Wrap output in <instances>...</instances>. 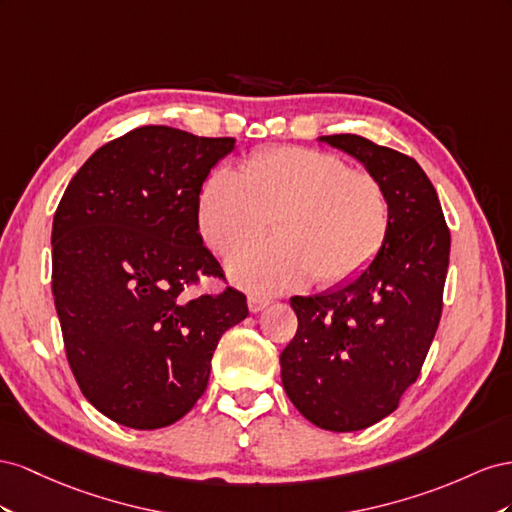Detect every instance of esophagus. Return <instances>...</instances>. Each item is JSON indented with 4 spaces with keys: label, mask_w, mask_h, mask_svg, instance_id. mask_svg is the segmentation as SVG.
I'll return each mask as SVG.
<instances>
[{
    "label": "esophagus",
    "mask_w": 512,
    "mask_h": 512,
    "mask_svg": "<svg viewBox=\"0 0 512 512\" xmlns=\"http://www.w3.org/2000/svg\"><path fill=\"white\" fill-rule=\"evenodd\" d=\"M270 302H272V300L266 298V296L251 294V296H248V309H251V313H259L261 309H266V306H268Z\"/></svg>",
    "instance_id": "obj_1"
}]
</instances>
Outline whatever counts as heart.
<instances>
[{"label": "heart", "mask_w": 512, "mask_h": 512, "mask_svg": "<svg viewBox=\"0 0 512 512\" xmlns=\"http://www.w3.org/2000/svg\"><path fill=\"white\" fill-rule=\"evenodd\" d=\"M229 259L240 285L279 294L313 281L334 287L356 279L382 253L392 212L386 188L352 171L337 154L283 145L253 154L242 171L221 167L197 199L201 238L218 255L261 236Z\"/></svg>", "instance_id": "1"}]
</instances>
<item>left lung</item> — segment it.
<instances>
[{
	"label": "left lung",
	"mask_w": 512,
	"mask_h": 512,
	"mask_svg": "<svg viewBox=\"0 0 512 512\" xmlns=\"http://www.w3.org/2000/svg\"><path fill=\"white\" fill-rule=\"evenodd\" d=\"M354 156L388 193L382 253L354 281L294 296L296 337L281 354L289 401L326 431H360L399 407L442 317L450 231L435 188L414 158L360 135L319 137Z\"/></svg>",
	"instance_id": "1"
}]
</instances>
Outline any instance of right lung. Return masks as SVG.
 I'll return each instance as SVG.
<instances>
[{
	"label": "right lung",
	"instance_id": "right-lung-1",
	"mask_svg": "<svg viewBox=\"0 0 512 512\" xmlns=\"http://www.w3.org/2000/svg\"><path fill=\"white\" fill-rule=\"evenodd\" d=\"M236 139L141 126L102 145L53 216V298L83 397L118 425L169 427L206 392L218 339L246 296H188L225 279L203 246L197 199Z\"/></svg>",
	"mask_w": 512,
	"mask_h": 512
}]
</instances>
